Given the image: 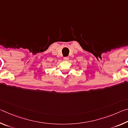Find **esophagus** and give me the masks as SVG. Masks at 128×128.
Returning a JSON list of instances; mask_svg holds the SVG:
<instances>
[{"instance_id":"34e87169","label":"esophagus","mask_w":128,"mask_h":128,"mask_svg":"<svg viewBox=\"0 0 128 128\" xmlns=\"http://www.w3.org/2000/svg\"><path fill=\"white\" fill-rule=\"evenodd\" d=\"M64 60H65V61H68V60H69V58L68 57H64Z\"/></svg>"}]
</instances>
